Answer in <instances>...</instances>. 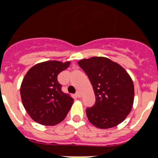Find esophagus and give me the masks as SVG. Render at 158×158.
<instances>
[{"label":"esophagus","mask_w":158,"mask_h":158,"mask_svg":"<svg viewBox=\"0 0 158 158\" xmlns=\"http://www.w3.org/2000/svg\"><path fill=\"white\" fill-rule=\"evenodd\" d=\"M76 96L78 97V98H81V97H82V95H81V92H79V91H78L77 92H76Z\"/></svg>","instance_id":"34e87169"}]
</instances>
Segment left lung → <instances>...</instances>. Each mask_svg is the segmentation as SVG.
<instances>
[{"instance_id": "8db88e82", "label": "left lung", "mask_w": 158, "mask_h": 158, "mask_svg": "<svg viewBox=\"0 0 158 158\" xmlns=\"http://www.w3.org/2000/svg\"><path fill=\"white\" fill-rule=\"evenodd\" d=\"M88 76L95 95L86 109L89 122L98 128L117 126L127 118L135 98L133 81L122 66L109 58L94 56L78 62Z\"/></svg>"}]
</instances>
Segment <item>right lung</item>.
Returning <instances> with one entry per match:
<instances>
[{"label":"right lung","instance_id":"1","mask_svg":"<svg viewBox=\"0 0 158 158\" xmlns=\"http://www.w3.org/2000/svg\"><path fill=\"white\" fill-rule=\"evenodd\" d=\"M70 62L51 60L28 70L20 85L22 103L30 117L43 125L53 126L64 120L74 99L61 89L57 76Z\"/></svg>","mask_w":158,"mask_h":158}]
</instances>
